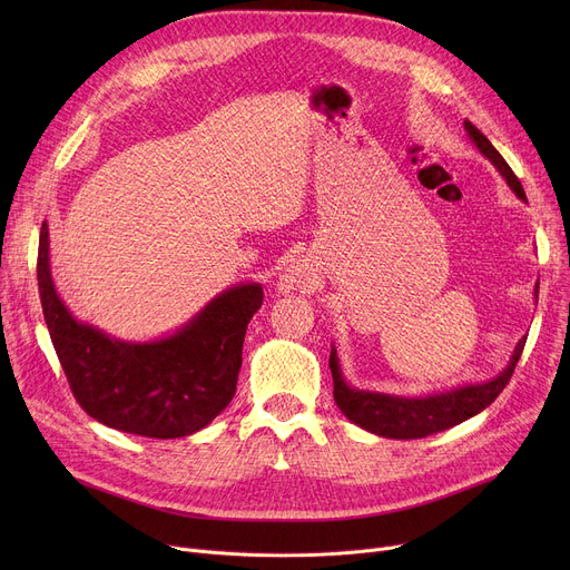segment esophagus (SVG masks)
I'll return each mask as SVG.
<instances>
[{
  "label": "esophagus",
  "mask_w": 570,
  "mask_h": 570,
  "mask_svg": "<svg viewBox=\"0 0 570 570\" xmlns=\"http://www.w3.org/2000/svg\"><path fill=\"white\" fill-rule=\"evenodd\" d=\"M297 282H301V275H297V269L288 267V269H284V275L279 277V291L288 293V291H293L297 286Z\"/></svg>",
  "instance_id": "obj_1"
}]
</instances>
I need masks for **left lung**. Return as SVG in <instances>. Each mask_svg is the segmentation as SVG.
Here are the masks:
<instances>
[{
  "label": "left lung",
  "instance_id": "left-lung-1",
  "mask_svg": "<svg viewBox=\"0 0 570 570\" xmlns=\"http://www.w3.org/2000/svg\"><path fill=\"white\" fill-rule=\"evenodd\" d=\"M464 131L478 153H481L499 170V175L505 179V185L513 189V194L522 203H527L520 179L515 177L511 166H508L503 157L497 153L494 145L488 140V136L478 127H473L469 119H464ZM533 297L538 303V282L533 286ZM524 342L527 337H522L515 344L511 361H508V365L494 379H488L481 383H464L458 387H448V391L415 395V397L353 387L344 379L335 344H331V372L335 383L333 395L340 411L357 428H363L383 439H423L428 434L455 428L469 421V417L481 413L483 409H488L499 397L505 383L511 381L513 370L522 355Z\"/></svg>",
  "mask_w": 570,
  "mask_h": 570
}]
</instances>
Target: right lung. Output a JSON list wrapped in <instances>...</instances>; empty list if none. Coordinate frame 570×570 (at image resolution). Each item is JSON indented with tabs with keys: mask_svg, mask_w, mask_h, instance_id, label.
Returning <instances> with one entry per match:
<instances>
[{
	"mask_svg": "<svg viewBox=\"0 0 570 570\" xmlns=\"http://www.w3.org/2000/svg\"><path fill=\"white\" fill-rule=\"evenodd\" d=\"M37 279L48 333L71 391L101 425L179 439L207 428L230 404L247 325L263 303L258 282L233 284L177 331L136 342L112 337L69 312L52 282L46 222Z\"/></svg>",
	"mask_w": 570,
	"mask_h": 570,
	"instance_id": "obj_1",
	"label": "right lung"
}]
</instances>
